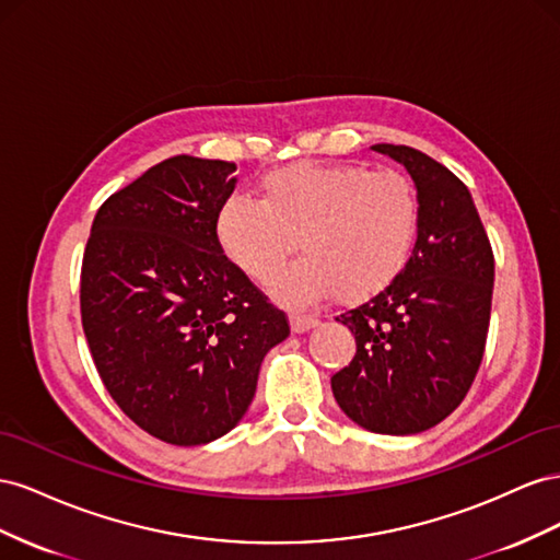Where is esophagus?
Here are the masks:
<instances>
[{"label": "esophagus", "instance_id": "esophagus-1", "mask_svg": "<svg viewBox=\"0 0 560 560\" xmlns=\"http://www.w3.org/2000/svg\"><path fill=\"white\" fill-rule=\"evenodd\" d=\"M318 324L316 316L310 314H291V328L293 332H307L310 328H314Z\"/></svg>", "mask_w": 560, "mask_h": 560}]
</instances>
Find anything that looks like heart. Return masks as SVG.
I'll use <instances>...</instances> for the list:
<instances>
[{"label":"heart","instance_id":"heart-1","mask_svg":"<svg viewBox=\"0 0 560 560\" xmlns=\"http://www.w3.org/2000/svg\"><path fill=\"white\" fill-rule=\"evenodd\" d=\"M262 201L230 195L213 230L228 258L253 279L271 275L300 246L302 258L269 277L285 305L328 293L365 300L401 275L420 232V199L398 171L300 162L260 178Z\"/></svg>","mask_w":560,"mask_h":560}]
</instances>
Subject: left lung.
<instances>
[{
	"mask_svg": "<svg viewBox=\"0 0 560 560\" xmlns=\"http://www.w3.org/2000/svg\"><path fill=\"white\" fill-rule=\"evenodd\" d=\"M404 164L418 189L420 232L385 291L340 314L357 354L330 377L349 420L375 434L408 436L462 404L483 359L494 258L467 185L408 145H373Z\"/></svg>",
	"mask_w": 560,
	"mask_h": 560,
	"instance_id": "8db88e82",
	"label": "left lung"
}]
</instances>
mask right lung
<instances>
[{
	"mask_svg": "<svg viewBox=\"0 0 560 560\" xmlns=\"http://www.w3.org/2000/svg\"><path fill=\"white\" fill-rule=\"evenodd\" d=\"M236 166L178 154L115 191L82 262V326L109 396L159 441L201 445L244 418L289 322L222 253Z\"/></svg>",
	"mask_w": 560,
	"mask_h": 560,
	"instance_id": "right-lung-1",
	"label": "right lung"
}]
</instances>
